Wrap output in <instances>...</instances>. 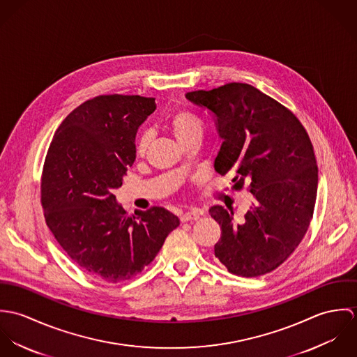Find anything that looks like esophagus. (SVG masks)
Listing matches in <instances>:
<instances>
[{"label": "esophagus", "instance_id": "1", "mask_svg": "<svg viewBox=\"0 0 357 357\" xmlns=\"http://www.w3.org/2000/svg\"><path fill=\"white\" fill-rule=\"evenodd\" d=\"M202 214H204V210L194 207V208H190L188 211H185V213H184V214L180 217V220H181V222L194 221V220H198V218H199Z\"/></svg>", "mask_w": 357, "mask_h": 357}]
</instances>
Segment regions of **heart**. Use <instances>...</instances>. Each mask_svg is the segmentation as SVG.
<instances>
[{
    "label": "heart",
    "mask_w": 357,
    "mask_h": 357,
    "mask_svg": "<svg viewBox=\"0 0 357 357\" xmlns=\"http://www.w3.org/2000/svg\"><path fill=\"white\" fill-rule=\"evenodd\" d=\"M169 125L180 143L191 137H202L204 135V122L202 119L190 109H180L172 114L169 118ZM151 143L150 130H143L139 133L136 139V153L137 155H144L147 153Z\"/></svg>",
    "instance_id": "1"
}]
</instances>
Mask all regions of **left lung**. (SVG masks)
I'll list each match as a JSON object with an SVG mask.
<instances>
[{"label":"left lung","mask_w":357,"mask_h":357,"mask_svg":"<svg viewBox=\"0 0 357 357\" xmlns=\"http://www.w3.org/2000/svg\"><path fill=\"white\" fill-rule=\"evenodd\" d=\"M185 98L210 112L222 139L214 170L255 195L241 222L224 206L208 213L221 227L214 255L228 272H272L298 248L313 217L317 165L305 128L287 107L249 84L231 82Z\"/></svg>","instance_id":"left-lung-1"}]
</instances>
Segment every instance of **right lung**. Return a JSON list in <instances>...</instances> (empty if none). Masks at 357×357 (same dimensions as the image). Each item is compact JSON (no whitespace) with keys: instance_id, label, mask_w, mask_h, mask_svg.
Instances as JSON below:
<instances>
[{"instance_id":"1","label":"right lung","mask_w":357,"mask_h":357,"mask_svg":"<svg viewBox=\"0 0 357 357\" xmlns=\"http://www.w3.org/2000/svg\"><path fill=\"white\" fill-rule=\"evenodd\" d=\"M153 98L102 95L73 109L57 128L41 176V206L54 239L74 264L108 283L147 266L180 220L153 206L129 215L112 190L136 159L137 128Z\"/></svg>"}]
</instances>
